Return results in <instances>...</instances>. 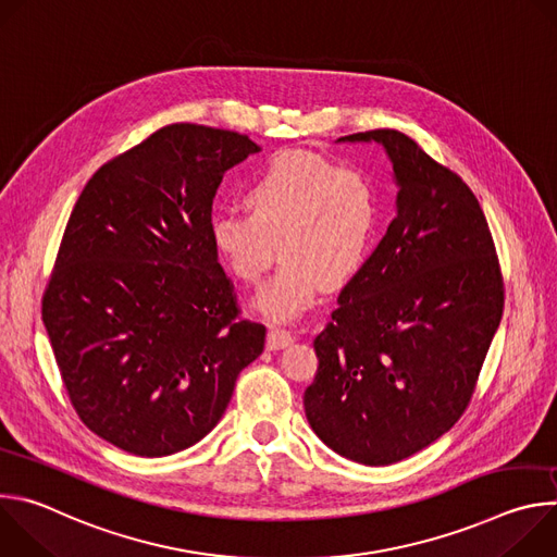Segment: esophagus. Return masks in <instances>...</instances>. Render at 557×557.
<instances>
[{
    "instance_id": "obj_1",
    "label": "esophagus",
    "mask_w": 557,
    "mask_h": 557,
    "mask_svg": "<svg viewBox=\"0 0 557 557\" xmlns=\"http://www.w3.org/2000/svg\"><path fill=\"white\" fill-rule=\"evenodd\" d=\"M290 344H293V335L288 331L271 329L269 335H267V348L269 350H282V348H286Z\"/></svg>"
}]
</instances>
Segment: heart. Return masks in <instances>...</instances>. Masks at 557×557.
<instances>
[{"mask_svg":"<svg viewBox=\"0 0 557 557\" xmlns=\"http://www.w3.org/2000/svg\"><path fill=\"white\" fill-rule=\"evenodd\" d=\"M245 202L251 213L213 215L211 243L245 284H258L284 256L253 301L273 322L295 320L326 286H344L368 260L381 226L376 183L361 170L308 151L271 156L249 183Z\"/></svg>","mask_w":557,"mask_h":557,"instance_id":"obj_1","label":"heart"}]
</instances>
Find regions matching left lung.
Instances as JSON below:
<instances>
[{
    "instance_id": "8db88e82",
    "label": "left lung",
    "mask_w": 557,
    "mask_h": 557,
    "mask_svg": "<svg viewBox=\"0 0 557 557\" xmlns=\"http://www.w3.org/2000/svg\"><path fill=\"white\" fill-rule=\"evenodd\" d=\"M392 161L396 218L314 337L304 392L312 432L381 467L441 438L465 412L498 331L505 288L485 213L458 174L410 136L370 129Z\"/></svg>"
}]
</instances>
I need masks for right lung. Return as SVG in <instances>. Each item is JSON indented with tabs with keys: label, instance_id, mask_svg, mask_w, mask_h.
Wrapping results in <instances>:
<instances>
[{
	"label": "right lung",
	"instance_id": "1",
	"mask_svg": "<svg viewBox=\"0 0 557 557\" xmlns=\"http://www.w3.org/2000/svg\"><path fill=\"white\" fill-rule=\"evenodd\" d=\"M256 151L245 134L168 125L106 163L70 213L44 326L78 419L123 451L196 445L264 350L211 243L222 176Z\"/></svg>",
	"mask_w": 557,
	"mask_h": 557
}]
</instances>
